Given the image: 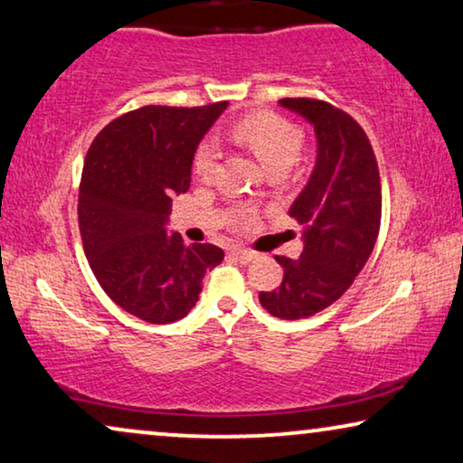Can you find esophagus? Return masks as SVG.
I'll return each instance as SVG.
<instances>
[{"instance_id":"esophagus-1","label":"esophagus","mask_w":463,"mask_h":463,"mask_svg":"<svg viewBox=\"0 0 463 463\" xmlns=\"http://www.w3.org/2000/svg\"><path fill=\"white\" fill-rule=\"evenodd\" d=\"M231 256L237 258L241 264H247V262H251L253 258H256V253L250 251V250H243V247H232Z\"/></svg>"}]
</instances>
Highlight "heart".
Instances as JSON below:
<instances>
[{
	"label": "heart",
	"instance_id": "heart-1",
	"mask_svg": "<svg viewBox=\"0 0 463 463\" xmlns=\"http://www.w3.org/2000/svg\"><path fill=\"white\" fill-rule=\"evenodd\" d=\"M232 136L250 146L269 172H275V169L288 172L298 161L304 142L302 129L272 110H258V113L241 117L239 121L232 123ZM218 155L216 142H201L193 161L194 174L201 180L210 182L213 178L218 167Z\"/></svg>",
	"mask_w": 463,
	"mask_h": 463
}]
</instances>
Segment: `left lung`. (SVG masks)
I'll return each mask as SVG.
<instances>
[{
	"label": "left lung",
	"instance_id": "obj_1",
	"mask_svg": "<svg viewBox=\"0 0 463 463\" xmlns=\"http://www.w3.org/2000/svg\"><path fill=\"white\" fill-rule=\"evenodd\" d=\"M315 128L317 161L289 216L302 226L298 260L277 256L283 281L260 304L285 321L308 318L344 296L373 251L382 220L380 169L363 128L334 104L283 99Z\"/></svg>",
	"mask_w": 463,
	"mask_h": 463
}]
</instances>
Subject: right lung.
<instances>
[{"mask_svg":"<svg viewBox=\"0 0 463 463\" xmlns=\"http://www.w3.org/2000/svg\"><path fill=\"white\" fill-rule=\"evenodd\" d=\"M229 102L142 107L96 136L80 184V232L100 288L129 315L153 325L186 317L205 272L224 251L186 245L165 224L172 199L191 186L199 142Z\"/></svg>","mask_w":463,"mask_h":463,"instance_id":"right-lung-1","label":"right lung"}]
</instances>
